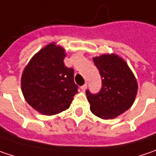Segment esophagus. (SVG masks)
<instances>
[{"label": "esophagus", "mask_w": 156, "mask_h": 156, "mask_svg": "<svg viewBox=\"0 0 156 156\" xmlns=\"http://www.w3.org/2000/svg\"><path fill=\"white\" fill-rule=\"evenodd\" d=\"M87 84H85L84 86H82V87H80V88H81V90H82V91H86V89H87Z\"/></svg>", "instance_id": "34e87169"}]
</instances>
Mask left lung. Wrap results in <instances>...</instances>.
<instances>
[{
  "label": "left lung",
  "instance_id": "obj_1",
  "mask_svg": "<svg viewBox=\"0 0 156 156\" xmlns=\"http://www.w3.org/2000/svg\"><path fill=\"white\" fill-rule=\"evenodd\" d=\"M101 78V88L97 94L86 91L90 109L102 119H111L131 108L137 94L136 78L126 62L115 55L94 58Z\"/></svg>",
  "mask_w": 156,
  "mask_h": 156
}]
</instances>
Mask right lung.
I'll return each instance as SVG.
<instances>
[{"instance_id": "right-lung-1", "label": "right lung", "mask_w": 156, "mask_h": 156, "mask_svg": "<svg viewBox=\"0 0 156 156\" xmlns=\"http://www.w3.org/2000/svg\"><path fill=\"white\" fill-rule=\"evenodd\" d=\"M64 49L49 44L29 62L21 87L26 101L37 111L51 115L69 108L78 87L74 69L65 66Z\"/></svg>"}]
</instances>
